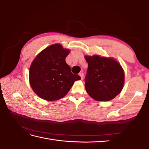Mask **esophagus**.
Returning a JSON list of instances; mask_svg holds the SVG:
<instances>
[{
    "mask_svg": "<svg viewBox=\"0 0 149 149\" xmlns=\"http://www.w3.org/2000/svg\"><path fill=\"white\" fill-rule=\"evenodd\" d=\"M79 75L80 76V77H81V79H83V77H84V74L83 73H79Z\"/></svg>",
    "mask_w": 149,
    "mask_h": 149,
    "instance_id": "obj_1",
    "label": "esophagus"
}]
</instances>
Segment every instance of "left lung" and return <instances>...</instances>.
<instances>
[{"label":"left lung","mask_w":149,"mask_h":149,"mask_svg":"<svg viewBox=\"0 0 149 149\" xmlns=\"http://www.w3.org/2000/svg\"><path fill=\"white\" fill-rule=\"evenodd\" d=\"M84 58L88 64L85 88L90 97L97 101H108L120 93L125 76L118 61L100 55H85Z\"/></svg>","instance_id":"8db88e82"}]
</instances>
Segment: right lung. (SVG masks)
Masks as SVG:
<instances>
[{"label": "right lung", "mask_w": 149, "mask_h": 149, "mask_svg": "<svg viewBox=\"0 0 149 149\" xmlns=\"http://www.w3.org/2000/svg\"><path fill=\"white\" fill-rule=\"evenodd\" d=\"M70 50L60 43L47 47L31 63L29 82L33 91L40 98L53 101L65 96L80 76L71 72L65 61Z\"/></svg>", "instance_id": "1"}]
</instances>
